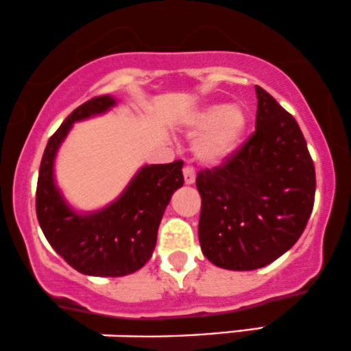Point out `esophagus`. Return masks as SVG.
Returning a JSON list of instances; mask_svg holds the SVG:
<instances>
[{"instance_id": "1", "label": "esophagus", "mask_w": 351, "mask_h": 351, "mask_svg": "<svg viewBox=\"0 0 351 351\" xmlns=\"http://www.w3.org/2000/svg\"><path fill=\"white\" fill-rule=\"evenodd\" d=\"M183 176H184V183H186V184H193L195 183L196 175H195L193 168H190V167L183 168Z\"/></svg>"}]
</instances>
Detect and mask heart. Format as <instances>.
Listing matches in <instances>:
<instances>
[{
  "label": "heart",
  "instance_id": "obj_1",
  "mask_svg": "<svg viewBox=\"0 0 351 351\" xmlns=\"http://www.w3.org/2000/svg\"><path fill=\"white\" fill-rule=\"evenodd\" d=\"M193 138V155L205 165H221L238 152L248 130V111L238 103H208L183 121Z\"/></svg>",
  "mask_w": 351,
  "mask_h": 351
}]
</instances>
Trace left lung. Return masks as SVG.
Listing matches in <instances>:
<instances>
[{"label":"left lung","mask_w":351,"mask_h":351,"mask_svg":"<svg viewBox=\"0 0 351 351\" xmlns=\"http://www.w3.org/2000/svg\"><path fill=\"white\" fill-rule=\"evenodd\" d=\"M255 91L256 132L221 167L196 176L203 255L234 271L267 267L298 241L317 188L298 123L263 88Z\"/></svg>","instance_id":"1"}]
</instances>
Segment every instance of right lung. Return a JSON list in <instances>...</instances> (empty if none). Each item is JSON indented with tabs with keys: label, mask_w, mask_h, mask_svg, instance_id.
Instances as JSON below:
<instances>
[{
	"label": "right lung",
	"mask_w": 351,
	"mask_h": 351,
	"mask_svg": "<svg viewBox=\"0 0 351 351\" xmlns=\"http://www.w3.org/2000/svg\"><path fill=\"white\" fill-rule=\"evenodd\" d=\"M117 105L105 95L76 108L49 138L38 175L36 217L46 240L69 267L90 276H125L148 263L171 195L183 186V161L145 165L106 206L80 211L69 205L56 183L58 152L75 123Z\"/></svg>",
	"instance_id": "right-lung-1"
}]
</instances>
